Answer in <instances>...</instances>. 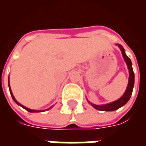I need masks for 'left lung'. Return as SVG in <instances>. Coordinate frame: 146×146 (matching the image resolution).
Instances as JSON below:
<instances>
[{
	"label": "left lung",
	"instance_id": "1",
	"mask_svg": "<svg viewBox=\"0 0 146 146\" xmlns=\"http://www.w3.org/2000/svg\"><path fill=\"white\" fill-rule=\"evenodd\" d=\"M118 47L120 48L121 52H122V55L124 61L126 62V63L127 65V68L129 70V80H128V84L127 87L124 94L120 97V98L116 100V101L111 102V103H108V104L105 105H101V106H98V105H95L90 102L89 103L92 105L93 107L96 109V110H100V111H114V110H118L119 108L122 107L124 105L129 101V99L131 96L132 92H133V88H134V84H135V74H134V71L132 69V63L131 59L129 58L127 54H125V50L124 48H123L122 46L120 44H117Z\"/></svg>",
	"mask_w": 146,
	"mask_h": 146
}]
</instances>
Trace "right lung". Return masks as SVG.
I'll return each mask as SVG.
<instances>
[{"instance_id":"right-lung-1","label":"right lung","mask_w":146,"mask_h":146,"mask_svg":"<svg viewBox=\"0 0 146 146\" xmlns=\"http://www.w3.org/2000/svg\"><path fill=\"white\" fill-rule=\"evenodd\" d=\"M8 87H9V91H10V93H11V97H12V98H13V100H14V102L16 103V104H18L19 106H20L21 107H23V109H25L26 110H27L28 112H30V113H38V112H43L44 110H30V109H29V108H27L26 106H23V105H21L19 102L16 101V99L14 97V95H13V94H12V92H11V88H10V84H9V77H8ZM52 107V106H51L50 108H48V110H50L51 108Z\"/></svg>"}]
</instances>
